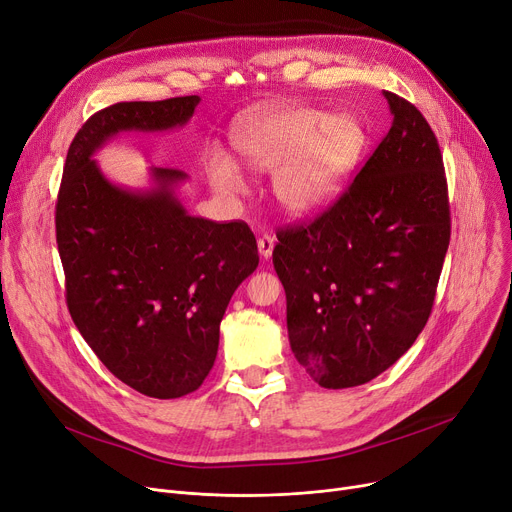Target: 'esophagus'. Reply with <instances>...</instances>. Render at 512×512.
I'll list each match as a JSON object with an SVG mask.
<instances>
[{"label":"esophagus","instance_id":"obj_1","mask_svg":"<svg viewBox=\"0 0 512 512\" xmlns=\"http://www.w3.org/2000/svg\"><path fill=\"white\" fill-rule=\"evenodd\" d=\"M274 247H276V238H274L272 234H263V236H259V240H257V249H259V255H261V259H263V261H267V259L272 257Z\"/></svg>","mask_w":512,"mask_h":512}]
</instances>
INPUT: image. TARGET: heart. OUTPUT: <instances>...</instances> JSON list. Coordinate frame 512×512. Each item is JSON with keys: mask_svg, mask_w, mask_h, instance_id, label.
<instances>
[{"mask_svg": "<svg viewBox=\"0 0 512 512\" xmlns=\"http://www.w3.org/2000/svg\"><path fill=\"white\" fill-rule=\"evenodd\" d=\"M234 149L257 172H274L272 188L282 209L311 215L338 199L365 147L363 126L353 118L303 105H278L240 120ZM211 184L222 193H242L236 161L213 153L207 164Z\"/></svg>", "mask_w": 512, "mask_h": 512, "instance_id": "1", "label": "heart"}]
</instances>
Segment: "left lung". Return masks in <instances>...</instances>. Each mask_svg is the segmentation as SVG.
<instances>
[{"instance_id":"1","label":"left lung","mask_w":512,"mask_h":512,"mask_svg":"<svg viewBox=\"0 0 512 512\" xmlns=\"http://www.w3.org/2000/svg\"><path fill=\"white\" fill-rule=\"evenodd\" d=\"M392 126L348 191L278 232L290 348L321 388H353L405 355L432 313L450 240L448 188L434 130L384 91Z\"/></svg>"}]
</instances>
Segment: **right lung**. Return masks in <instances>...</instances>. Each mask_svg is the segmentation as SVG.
I'll use <instances>...</instances> for the list:
<instances>
[{
    "instance_id": "1",
    "label": "right lung",
    "mask_w": 512,
    "mask_h": 512,
    "mask_svg": "<svg viewBox=\"0 0 512 512\" xmlns=\"http://www.w3.org/2000/svg\"><path fill=\"white\" fill-rule=\"evenodd\" d=\"M199 101H128L91 116L68 149L56 205L74 324L120 382L151 398L203 384L232 294L259 265L257 242L245 222L188 213L184 172L151 168L147 188H128L93 155L120 132L182 128Z\"/></svg>"
}]
</instances>
